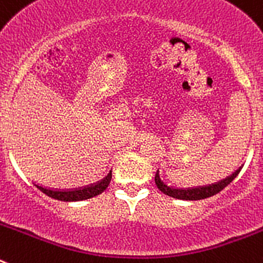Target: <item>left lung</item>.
Listing matches in <instances>:
<instances>
[{
  "label": "left lung",
  "mask_w": 263,
  "mask_h": 263,
  "mask_svg": "<svg viewBox=\"0 0 263 263\" xmlns=\"http://www.w3.org/2000/svg\"><path fill=\"white\" fill-rule=\"evenodd\" d=\"M238 173H240V168L237 170L236 173L232 174L231 176H227V178L220 180V182L215 183V184L201 185V187L192 188H176L171 187V185H167L166 183L160 179L159 171H157V174H155V184H157V187L159 188L163 194L168 195V196L171 197H175V199H182V200H201V199L213 196V195L218 194L221 190H224V188L238 175Z\"/></svg>",
  "instance_id": "1"
}]
</instances>
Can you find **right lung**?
<instances>
[{
    "mask_svg": "<svg viewBox=\"0 0 263 263\" xmlns=\"http://www.w3.org/2000/svg\"><path fill=\"white\" fill-rule=\"evenodd\" d=\"M111 179V171L108 174V176L100 180L99 183H95V184L85 185V187L80 188H73V190H57V188H50L46 187V185L35 184L36 187L41 190L43 194H46L47 196L53 197V199H58V200L62 201H80L85 200V199H89V197L97 196V195L103 194L106 190V187L109 185Z\"/></svg>",
    "mask_w": 263,
    "mask_h": 263,
    "instance_id": "right-lung-1",
    "label": "right lung"
}]
</instances>
